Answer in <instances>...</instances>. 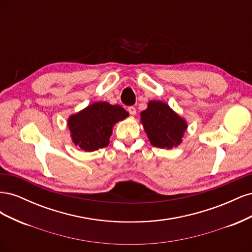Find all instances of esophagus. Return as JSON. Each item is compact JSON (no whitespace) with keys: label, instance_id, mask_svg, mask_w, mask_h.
I'll return each mask as SVG.
<instances>
[{"label":"esophagus","instance_id":"1","mask_svg":"<svg viewBox=\"0 0 252 252\" xmlns=\"http://www.w3.org/2000/svg\"><path fill=\"white\" fill-rule=\"evenodd\" d=\"M128 112L131 114V116H134V114L136 113V109L135 107H133V106H130V107H128Z\"/></svg>","mask_w":252,"mask_h":252}]
</instances>
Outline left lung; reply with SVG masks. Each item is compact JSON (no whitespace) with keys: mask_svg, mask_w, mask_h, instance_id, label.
Masks as SVG:
<instances>
[{"mask_svg":"<svg viewBox=\"0 0 252 252\" xmlns=\"http://www.w3.org/2000/svg\"><path fill=\"white\" fill-rule=\"evenodd\" d=\"M141 123L152 146L164 149L178 147L188 127L186 120L162 101L148 103L141 112Z\"/></svg>","mask_w":252,"mask_h":252,"instance_id":"1","label":"left lung"}]
</instances>
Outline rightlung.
Instances as JSON below:
<instances>
[{"mask_svg":"<svg viewBox=\"0 0 252 252\" xmlns=\"http://www.w3.org/2000/svg\"><path fill=\"white\" fill-rule=\"evenodd\" d=\"M128 116L129 113L120 105L95 102L71 114L67 126L75 146L91 152L107 146L113 126Z\"/></svg>","mask_w":252,"mask_h":252,"instance_id":"1","label":"right lung"}]
</instances>
